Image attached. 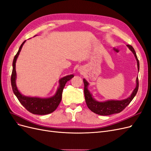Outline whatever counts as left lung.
<instances>
[{
	"instance_id": "left-lung-1",
	"label": "left lung",
	"mask_w": 151,
	"mask_h": 151,
	"mask_svg": "<svg viewBox=\"0 0 151 151\" xmlns=\"http://www.w3.org/2000/svg\"><path fill=\"white\" fill-rule=\"evenodd\" d=\"M129 49L131 50L132 53L134 54L135 58L136 59L137 62V68L138 71L139 70V62L137 59L136 52H135L134 48L131 45H127ZM84 84V96L86 104L91 111L94 112L99 115L101 116H109L111 114H117L122 111L130 104L138 91L139 88V80L138 77L136 79V87L135 88L134 91L132 92L131 96L129 97L126 99L121 100V101H107L106 102H98L96 101L93 99L91 95V93L87 89L88 83L86 79H83Z\"/></svg>"
}]
</instances>
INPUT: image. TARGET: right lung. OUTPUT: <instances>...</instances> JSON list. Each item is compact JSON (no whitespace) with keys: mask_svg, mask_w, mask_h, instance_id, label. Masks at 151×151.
<instances>
[{"mask_svg":"<svg viewBox=\"0 0 151 151\" xmlns=\"http://www.w3.org/2000/svg\"><path fill=\"white\" fill-rule=\"evenodd\" d=\"M25 42V40L24 41L21 45H20L17 53L15 55L13 60V69L11 75L12 88L14 94L17 97L20 104L29 112L34 114H37V115H45V114H48L54 112L57 107H58L62 99V91H63L66 82L70 80L74 76L71 74L61 78L59 80V87L57 91L55 94L52 97L42 99L39 97H26L22 95L18 91L16 86V83H15V79H16L15 62H16L20 52Z\"/></svg>","mask_w":151,"mask_h":151,"instance_id":"right-lung-1","label":"right lung"}]
</instances>
